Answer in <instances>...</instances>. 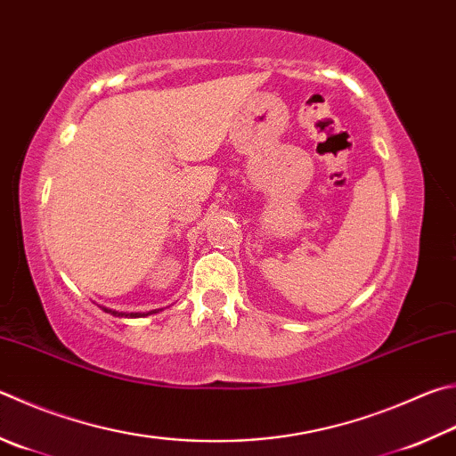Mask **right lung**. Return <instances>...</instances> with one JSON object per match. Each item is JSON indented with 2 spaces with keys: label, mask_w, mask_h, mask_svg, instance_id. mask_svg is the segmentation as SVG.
<instances>
[{
  "label": "right lung",
  "mask_w": 456,
  "mask_h": 456,
  "mask_svg": "<svg viewBox=\"0 0 456 456\" xmlns=\"http://www.w3.org/2000/svg\"><path fill=\"white\" fill-rule=\"evenodd\" d=\"M105 313H111V314H115V317H147V314H153V313H159V309H153V311H149V313H118V311H113V309H107V307H102Z\"/></svg>",
  "instance_id": "1"
}]
</instances>
